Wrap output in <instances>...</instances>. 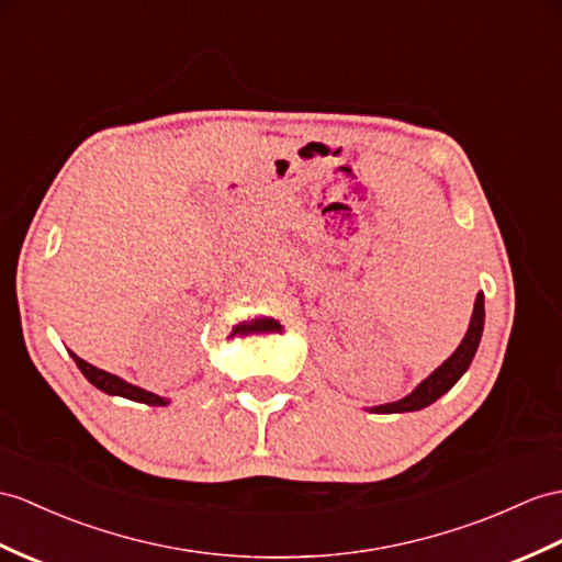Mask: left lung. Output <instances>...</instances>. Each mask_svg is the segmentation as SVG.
<instances>
[{"label":"left lung","mask_w":562,"mask_h":562,"mask_svg":"<svg viewBox=\"0 0 562 562\" xmlns=\"http://www.w3.org/2000/svg\"><path fill=\"white\" fill-rule=\"evenodd\" d=\"M482 331H484V293H476L468 334H464L462 344L456 348V352L450 355V358L441 367H436L434 372L424 379L413 393L405 395V398L386 403V405L367 407L369 413H374V415L415 413V409H422V407H427V405L439 401L441 395L453 389L460 381V376L470 369V364L474 360V352L479 348V340H482Z\"/></svg>","instance_id":"left-lung-1"}]
</instances>
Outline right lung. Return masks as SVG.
I'll use <instances>...</instances> for the list:
<instances>
[{
  "mask_svg": "<svg viewBox=\"0 0 562 562\" xmlns=\"http://www.w3.org/2000/svg\"><path fill=\"white\" fill-rule=\"evenodd\" d=\"M68 355H71V358H74L76 367L80 369V374H83L90 381V384L94 389H100L102 393H106V395H121V398H128V401H135V403H145V405H155V407L169 405V398H161V395H157L153 391H145L140 386H133V384H128V381H123L121 376L104 372V369L86 362L83 358H78L74 350H68Z\"/></svg>",
  "mask_w": 562,
  "mask_h": 562,
  "instance_id": "right-lung-1",
  "label": "right lung"
}]
</instances>
